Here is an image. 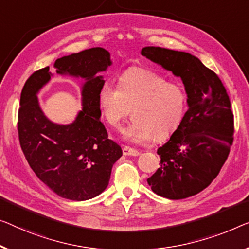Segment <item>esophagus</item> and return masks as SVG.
I'll return each instance as SVG.
<instances>
[{"label":"esophagus","instance_id":"34e87169","mask_svg":"<svg viewBox=\"0 0 249 249\" xmlns=\"http://www.w3.org/2000/svg\"><path fill=\"white\" fill-rule=\"evenodd\" d=\"M123 154L124 155H133V157H136V155H140V152L135 150V148H132L129 146H124L123 147Z\"/></svg>","mask_w":249,"mask_h":249}]
</instances>
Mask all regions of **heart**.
<instances>
[{
	"instance_id": "obj_1",
	"label": "heart",
	"mask_w": 249,
	"mask_h": 249,
	"mask_svg": "<svg viewBox=\"0 0 249 249\" xmlns=\"http://www.w3.org/2000/svg\"><path fill=\"white\" fill-rule=\"evenodd\" d=\"M98 106L106 123L116 131L129 114L134 121L125 137L135 143L171 137L182 124L188 109L187 89L179 81L153 70L133 67L122 72L117 88L104 84L98 91Z\"/></svg>"
}]
</instances>
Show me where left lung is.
Here are the masks:
<instances>
[{
    "mask_svg": "<svg viewBox=\"0 0 249 249\" xmlns=\"http://www.w3.org/2000/svg\"><path fill=\"white\" fill-rule=\"evenodd\" d=\"M141 53L182 79L189 106L179 129L158 148L160 168L147 183L164 198H188L213 182L227 160L235 132L231 99L217 73L195 55L160 47Z\"/></svg>",
    "mask_w": 249,
    "mask_h": 249,
    "instance_id": "obj_1",
    "label": "left lung"
}]
</instances>
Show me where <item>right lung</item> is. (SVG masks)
<instances>
[{
  "label": "right lung",
  "instance_id": "right-lung-1",
  "mask_svg": "<svg viewBox=\"0 0 249 249\" xmlns=\"http://www.w3.org/2000/svg\"><path fill=\"white\" fill-rule=\"evenodd\" d=\"M109 53L91 48L59 58L58 73L83 77V110L70 125L44 116L36 92L50 79L49 67L32 73L22 88L18 114V141L29 165L54 194L69 200L91 199L105 190L122 148L99 121L98 91L105 84L99 72L110 66Z\"/></svg>",
  "mask_w": 249,
  "mask_h": 249
}]
</instances>
